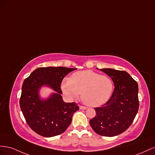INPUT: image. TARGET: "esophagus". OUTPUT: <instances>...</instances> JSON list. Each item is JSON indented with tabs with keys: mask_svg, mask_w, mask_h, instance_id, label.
Masks as SVG:
<instances>
[{
	"mask_svg": "<svg viewBox=\"0 0 155 155\" xmlns=\"http://www.w3.org/2000/svg\"><path fill=\"white\" fill-rule=\"evenodd\" d=\"M79 108H80V109H82V110H86L87 108L86 107H84V106H80Z\"/></svg>",
	"mask_w": 155,
	"mask_h": 155,
	"instance_id": "1",
	"label": "esophagus"
}]
</instances>
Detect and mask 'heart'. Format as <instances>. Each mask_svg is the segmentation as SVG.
Masks as SVG:
<instances>
[{
  "mask_svg": "<svg viewBox=\"0 0 155 155\" xmlns=\"http://www.w3.org/2000/svg\"><path fill=\"white\" fill-rule=\"evenodd\" d=\"M61 90L70 99L81 98L86 105L99 107L111 97L114 84L107 75H100L92 71H82L73 73L61 83Z\"/></svg>",
  "mask_w": 155,
  "mask_h": 155,
  "instance_id": "1",
  "label": "heart"
}]
</instances>
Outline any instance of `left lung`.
Listing matches in <instances>:
<instances>
[{
    "mask_svg": "<svg viewBox=\"0 0 155 155\" xmlns=\"http://www.w3.org/2000/svg\"><path fill=\"white\" fill-rule=\"evenodd\" d=\"M111 77L114 90L110 99L102 107L95 108L96 116L90 124L96 133L112 137L129 128L139 108L138 83L125 71L101 69Z\"/></svg>",
    "mask_w": 155,
    "mask_h": 155,
    "instance_id": "obj_1",
    "label": "left lung"
}]
</instances>
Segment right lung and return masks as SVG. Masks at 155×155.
<instances>
[{"instance_id": "add662e5", "label": "right lung", "mask_w": 155, "mask_h": 155, "mask_svg": "<svg viewBox=\"0 0 155 155\" xmlns=\"http://www.w3.org/2000/svg\"><path fill=\"white\" fill-rule=\"evenodd\" d=\"M77 69L64 67L39 68L23 82L19 104L25 120L35 132L44 137L62 134L72 121L73 114L79 110L75 103L64 102L61 83L65 75ZM43 85L56 91L47 100H41L38 90Z\"/></svg>"}]
</instances>
